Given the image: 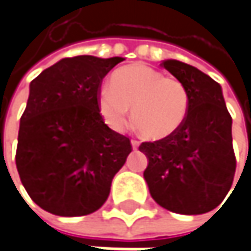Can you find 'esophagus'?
<instances>
[{
	"label": "esophagus",
	"instance_id": "obj_1",
	"mask_svg": "<svg viewBox=\"0 0 251 251\" xmlns=\"http://www.w3.org/2000/svg\"><path fill=\"white\" fill-rule=\"evenodd\" d=\"M130 143H132V148H133L135 151H136V149L139 148V142H138V140H132Z\"/></svg>",
	"mask_w": 251,
	"mask_h": 251
}]
</instances>
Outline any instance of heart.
I'll list each match as a JSON object with an SVG mask.
<instances>
[{
  "label": "heart",
  "mask_w": 251,
  "mask_h": 251,
  "mask_svg": "<svg viewBox=\"0 0 251 251\" xmlns=\"http://www.w3.org/2000/svg\"><path fill=\"white\" fill-rule=\"evenodd\" d=\"M99 111L113 130H124L130 109L143 138L162 140L175 135L186 121L189 94L180 81L146 65H132L112 78L98 98Z\"/></svg>",
  "instance_id": "1"
}]
</instances>
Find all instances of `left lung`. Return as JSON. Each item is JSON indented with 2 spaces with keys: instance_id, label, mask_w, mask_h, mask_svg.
<instances>
[{
  "instance_id": "obj_1",
  "label": "left lung",
  "mask_w": 251,
  "mask_h": 251,
  "mask_svg": "<svg viewBox=\"0 0 251 251\" xmlns=\"http://www.w3.org/2000/svg\"><path fill=\"white\" fill-rule=\"evenodd\" d=\"M162 67L187 89L189 112L175 135L140 145L149 159L143 177L159 206L180 214L207 213L226 198L236 172L231 116L222 86L209 75L176 59Z\"/></svg>"
}]
</instances>
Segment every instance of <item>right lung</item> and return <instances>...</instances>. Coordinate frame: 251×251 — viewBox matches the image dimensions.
Listing matches in <instances>:
<instances>
[{
  "mask_svg": "<svg viewBox=\"0 0 251 251\" xmlns=\"http://www.w3.org/2000/svg\"><path fill=\"white\" fill-rule=\"evenodd\" d=\"M124 58H64L29 83L21 116L17 169L29 198L56 216L96 212L132 152L99 112V88Z\"/></svg>",
  "mask_w": 251,
  "mask_h": 251,
  "instance_id": "obj_1",
  "label": "right lung"
}]
</instances>
